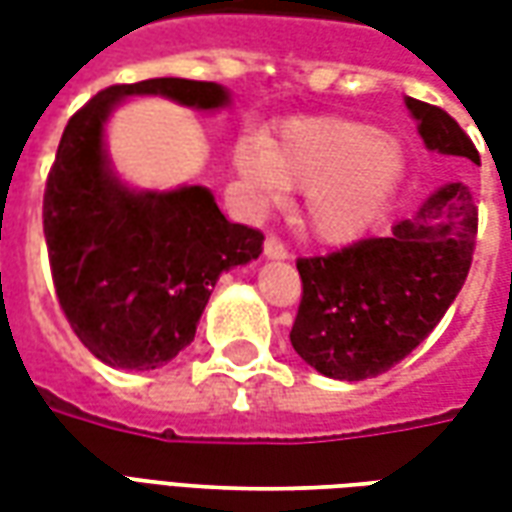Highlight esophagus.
<instances>
[{
    "label": "esophagus",
    "mask_w": 512,
    "mask_h": 512,
    "mask_svg": "<svg viewBox=\"0 0 512 512\" xmlns=\"http://www.w3.org/2000/svg\"><path fill=\"white\" fill-rule=\"evenodd\" d=\"M263 255H266L268 260H288L290 257L285 244L277 241V238H266V244H263Z\"/></svg>",
    "instance_id": "34e87169"
}]
</instances>
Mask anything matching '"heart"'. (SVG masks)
Returning <instances> with one entry per match:
<instances>
[{"instance_id": "b5f03b06", "label": "heart", "mask_w": 512, "mask_h": 512, "mask_svg": "<svg viewBox=\"0 0 512 512\" xmlns=\"http://www.w3.org/2000/svg\"><path fill=\"white\" fill-rule=\"evenodd\" d=\"M235 172L257 205L304 189L301 227L321 244H351L384 216L406 178L400 139L348 117L290 120L271 139L235 147Z\"/></svg>"}]
</instances>
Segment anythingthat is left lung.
<instances>
[{
	"label": "left lung",
	"instance_id": "obj_1",
	"mask_svg": "<svg viewBox=\"0 0 512 512\" xmlns=\"http://www.w3.org/2000/svg\"><path fill=\"white\" fill-rule=\"evenodd\" d=\"M422 142L480 164L472 139L439 106L406 95ZM477 205L463 183L433 191L386 238L323 257H301L304 296L290 332L296 354L321 376L365 381L406 359L461 293L472 266Z\"/></svg>",
	"mask_w": 512,
	"mask_h": 512
}]
</instances>
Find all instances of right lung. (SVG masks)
Instances as JSON below:
<instances>
[{
    "mask_svg": "<svg viewBox=\"0 0 512 512\" xmlns=\"http://www.w3.org/2000/svg\"><path fill=\"white\" fill-rule=\"evenodd\" d=\"M139 95L197 112L230 106V90L216 82L147 79L106 87L62 131L43 197L51 277L76 337L117 370L175 359L219 277L263 252V235L227 222L211 189H134L117 175L106 123Z\"/></svg>",
    "mask_w": 512,
    "mask_h": 512,
    "instance_id": "right-lung-1",
    "label": "right lung"
}]
</instances>
